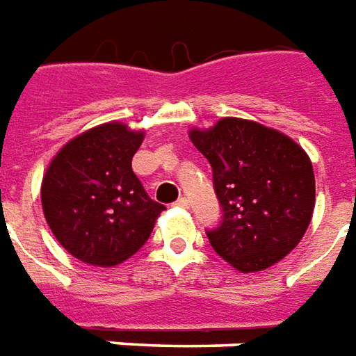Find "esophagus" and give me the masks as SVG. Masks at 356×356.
I'll return each mask as SVG.
<instances>
[{"label":"esophagus","instance_id":"obj_1","mask_svg":"<svg viewBox=\"0 0 356 356\" xmlns=\"http://www.w3.org/2000/svg\"><path fill=\"white\" fill-rule=\"evenodd\" d=\"M176 207H182V209H188L190 207V201L186 197H180L178 201H176Z\"/></svg>","mask_w":356,"mask_h":356}]
</instances>
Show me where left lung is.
<instances>
[{"instance_id": "8db88e82", "label": "left lung", "mask_w": 356, "mask_h": 356, "mask_svg": "<svg viewBox=\"0 0 356 356\" xmlns=\"http://www.w3.org/2000/svg\"><path fill=\"white\" fill-rule=\"evenodd\" d=\"M191 143L213 168L222 224L207 232L236 270L259 272L299 245L316 201L309 155L289 136L254 120L224 117L191 128Z\"/></svg>"}]
</instances>
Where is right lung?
I'll return each instance as SVG.
<instances>
[{"instance_id": "add662e5", "label": "right lung", "mask_w": 356, "mask_h": 356, "mask_svg": "<svg viewBox=\"0 0 356 356\" xmlns=\"http://www.w3.org/2000/svg\"><path fill=\"white\" fill-rule=\"evenodd\" d=\"M143 138L118 120L93 126L65 143L44 172L45 220L78 261L117 266L140 251L165 211L132 170Z\"/></svg>"}]
</instances>
